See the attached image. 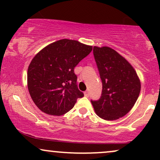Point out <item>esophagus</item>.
Returning <instances> with one entry per match:
<instances>
[{"instance_id":"obj_1","label":"esophagus","mask_w":160,"mask_h":160,"mask_svg":"<svg viewBox=\"0 0 160 160\" xmlns=\"http://www.w3.org/2000/svg\"><path fill=\"white\" fill-rule=\"evenodd\" d=\"M89 91H86L85 92H84V95H85L86 97H88L89 96Z\"/></svg>"}]
</instances>
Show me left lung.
Instances as JSON below:
<instances>
[{"label":"left lung","mask_w":160,"mask_h":160,"mask_svg":"<svg viewBox=\"0 0 160 160\" xmlns=\"http://www.w3.org/2000/svg\"><path fill=\"white\" fill-rule=\"evenodd\" d=\"M93 55L102 82V92L91 100L96 114L115 120L131 111L141 91L136 71L126 58L108 47H93Z\"/></svg>","instance_id":"obj_1"}]
</instances>
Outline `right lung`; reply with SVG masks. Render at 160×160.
I'll use <instances>...</instances> for the list:
<instances>
[{
    "instance_id": "add662e5",
    "label": "right lung",
    "mask_w": 160,
    "mask_h": 160,
    "mask_svg": "<svg viewBox=\"0 0 160 160\" xmlns=\"http://www.w3.org/2000/svg\"><path fill=\"white\" fill-rule=\"evenodd\" d=\"M92 50V46L78 40L62 39L40 51L28 69V88L40 111L61 116L83 97L78 89L74 68Z\"/></svg>"
}]
</instances>
